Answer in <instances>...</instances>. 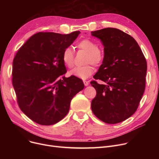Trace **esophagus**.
Segmentation results:
<instances>
[{
    "instance_id": "1",
    "label": "esophagus",
    "mask_w": 159,
    "mask_h": 159,
    "mask_svg": "<svg viewBox=\"0 0 159 159\" xmlns=\"http://www.w3.org/2000/svg\"><path fill=\"white\" fill-rule=\"evenodd\" d=\"M83 82H84V86H88L89 85V82H88V81L84 80V81H83Z\"/></svg>"
}]
</instances>
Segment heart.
Returning <instances> with one entry per match:
<instances>
[{
  "mask_svg": "<svg viewBox=\"0 0 159 159\" xmlns=\"http://www.w3.org/2000/svg\"><path fill=\"white\" fill-rule=\"evenodd\" d=\"M78 47L88 53L86 63L91 62L94 66H99L102 62L103 53L98 48V44L95 42L89 39H84L79 43ZM62 59L66 66L71 68L74 62V53L72 48L68 47L64 49L62 55ZM93 70L92 66L87 64L84 66L75 67L69 71V75L81 79H86L92 75Z\"/></svg>",
  "mask_w": 159,
  "mask_h": 159,
  "instance_id": "obj_1",
  "label": "heart"
}]
</instances>
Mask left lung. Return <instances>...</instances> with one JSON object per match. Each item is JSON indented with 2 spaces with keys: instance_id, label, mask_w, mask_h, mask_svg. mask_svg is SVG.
I'll return each mask as SVG.
<instances>
[{
  "instance_id": "obj_1",
  "label": "left lung",
  "mask_w": 159,
  "mask_h": 159,
  "mask_svg": "<svg viewBox=\"0 0 159 159\" xmlns=\"http://www.w3.org/2000/svg\"><path fill=\"white\" fill-rule=\"evenodd\" d=\"M104 46L102 64L91 81L97 91L91 110L107 124L126 120L134 113L143 95L147 62L137 41L124 31L113 28L91 31Z\"/></svg>"
}]
</instances>
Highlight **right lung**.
Segmentation results:
<instances>
[{"label":"right lung","mask_w":159,"mask_h":159,"mask_svg":"<svg viewBox=\"0 0 159 159\" xmlns=\"http://www.w3.org/2000/svg\"><path fill=\"white\" fill-rule=\"evenodd\" d=\"M80 32L62 35L39 32L16 53L12 82L21 111L33 121L49 126L68 114L73 97L84 88L79 78H66L62 55Z\"/></svg>","instance_id":"right-lung-1"}]
</instances>
